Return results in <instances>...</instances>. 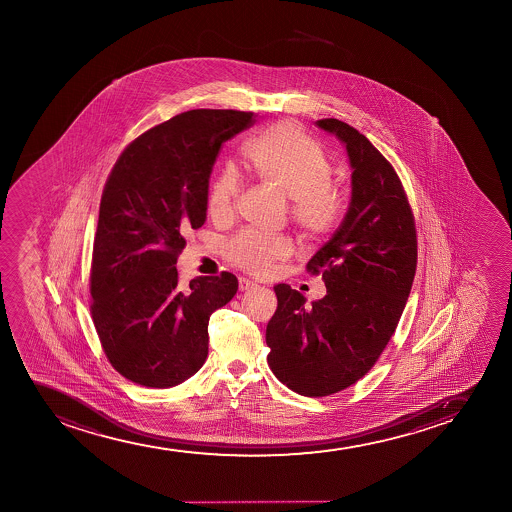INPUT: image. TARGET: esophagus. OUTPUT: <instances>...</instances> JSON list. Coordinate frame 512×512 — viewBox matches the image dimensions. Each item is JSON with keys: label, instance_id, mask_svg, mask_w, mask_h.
<instances>
[{"label": "esophagus", "instance_id": "esophagus-1", "mask_svg": "<svg viewBox=\"0 0 512 512\" xmlns=\"http://www.w3.org/2000/svg\"><path fill=\"white\" fill-rule=\"evenodd\" d=\"M254 287H258V283H254L253 280H249V278H239V288H241V290H251V288Z\"/></svg>", "mask_w": 512, "mask_h": 512}]
</instances>
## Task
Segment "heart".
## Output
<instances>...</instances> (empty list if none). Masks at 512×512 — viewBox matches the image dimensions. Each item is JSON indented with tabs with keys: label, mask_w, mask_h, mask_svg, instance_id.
<instances>
[{
	"label": "heart",
	"mask_w": 512,
	"mask_h": 512,
	"mask_svg": "<svg viewBox=\"0 0 512 512\" xmlns=\"http://www.w3.org/2000/svg\"><path fill=\"white\" fill-rule=\"evenodd\" d=\"M246 157L266 183L292 200L295 224L309 237L329 234L340 225L345 205L331 186L333 164L323 145L299 126L278 123L249 141ZM242 177L234 165H225L210 184L206 205L217 220L232 217L241 196ZM290 242L246 230L227 242V256L251 273H265L271 263L287 258Z\"/></svg>",
	"instance_id": "heart-1"
}]
</instances>
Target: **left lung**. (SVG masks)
<instances>
[{
    "label": "left lung",
    "mask_w": 512,
    "mask_h": 512,
    "mask_svg": "<svg viewBox=\"0 0 512 512\" xmlns=\"http://www.w3.org/2000/svg\"><path fill=\"white\" fill-rule=\"evenodd\" d=\"M352 167V196L340 227L307 270L326 295L306 304L287 283L266 326L268 364L278 381L309 398L352 386L371 371L398 326L417 268L412 208L393 165L350 124L319 119Z\"/></svg>",
    "instance_id": "1"
}]
</instances>
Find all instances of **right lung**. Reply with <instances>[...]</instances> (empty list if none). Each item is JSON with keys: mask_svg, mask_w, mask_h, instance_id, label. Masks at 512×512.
Wrapping results in <instances>:
<instances>
[{"mask_svg": "<svg viewBox=\"0 0 512 512\" xmlns=\"http://www.w3.org/2000/svg\"><path fill=\"white\" fill-rule=\"evenodd\" d=\"M254 121L253 112H183L130 143L107 179L90 311L112 367L136 384L172 388L200 371L210 316L237 294L229 271L181 285L176 263L205 224L220 148Z\"/></svg>", "mask_w": 512, "mask_h": 512, "instance_id": "right-lung-1", "label": "right lung"}]
</instances>
